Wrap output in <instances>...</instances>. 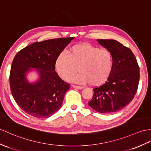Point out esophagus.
I'll use <instances>...</instances> for the list:
<instances>
[{"label":"esophagus","instance_id":"34e87169","mask_svg":"<svg viewBox=\"0 0 151 151\" xmlns=\"http://www.w3.org/2000/svg\"><path fill=\"white\" fill-rule=\"evenodd\" d=\"M73 88H75L76 89H78V90H81L83 88V86H76V85H72Z\"/></svg>","mask_w":151,"mask_h":151}]
</instances>
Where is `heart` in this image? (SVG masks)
I'll list each match as a JSON object with an SVG mask.
<instances>
[{
	"label": "heart",
	"instance_id": "heart-1",
	"mask_svg": "<svg viewBox=\"0 0 151 151\" xmlns=\"http://www.w3.org/2000/svg\"><path fill=\"white\" fill-rule=\"evenodd\" d=\"M58 74L64 80H69L78 71L73 81L90 83L100 86L107 81L113 68V56L108 49H100L90 43H82L72 47L69 55L61 52L54 61Z\"/></svg>",
	"mask_w": 151,
	"mask_h": 151
}]
</instances>
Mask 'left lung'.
<instances>
[{
    "instance_id": "obj_1",
    "label": "left lung",
    "mask_w": 151,
    "mask_h": 151,
    "mask_svg": "<svg viewBox=\"0 0 151 151\" xmlns=\"http://www.w3.org/2000/svg\"><path fill=\"white\" fill-rule=\"evenodd\" d=\"M97 41L112 53L113 68L107 81L94 88L88 105L101 113L117 112L129 104L137 93L139 66L131 49L122 43L114 40L97 39Z\"/></svg>"
}]
</instances>
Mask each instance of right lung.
I'll use <instances>...</instances> for the list:
<instances>
[{"label": "right lung", "mask_w": 151, "mask_h": 151, "mask_svg": "<svg viewBox=\"0 0 151 151\" xmlns=\"http://www.w3.org/2000/svg\"><path fill=\"white\" fill-rule=\"evenodd\" d=\"M73 38L33 43L14 56L9 75L11 91L17 104L29 115L47 119L61 107L65 94L70 86L55 71L54 61ZM32 68H36L40 75L34 83H30L26 78Z\"/></svg>", "instance_id": "add662e5"}]
</instances>
